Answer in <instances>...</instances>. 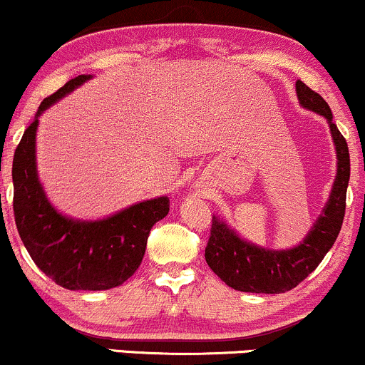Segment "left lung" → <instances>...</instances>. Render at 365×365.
I'll return each mask as SVG.
<instances>
[{"label":"left lung","mask_w":365,"mask_h":365,"mask_svg":"<svg viewBox=\"0 0 365 365\" xmlns=\"http://www.w3.org/2000/svg\"><path fill=\"white\" fill-rule=\"evenodd\" d=\"M304 110L324 116L336 150V177L329 199L302 242L290 249H266L242 238L223 217L212 215V228L206 247L207 266L233 290L249 293H284L304 282L319 266L333 247L345 216L346 187L350 180V154L346 140L333 123L328 103L304 82L295 83Z\"/></svg>","instance_id":"8db88e82"}]
</instances>
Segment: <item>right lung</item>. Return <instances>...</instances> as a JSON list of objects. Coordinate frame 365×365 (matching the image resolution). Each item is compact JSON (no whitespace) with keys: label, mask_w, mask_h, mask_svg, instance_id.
Instances as JSON below:
<instances>
[{"label":"right lung","mask_w":365,"mask_h":365,"mask_svg":"<svg viewBox=\"0 0 365 365\" xmlns=\"http://www.w3.org/2000/svg\"><path fill=\"white\" fill-rule=\"evenodd\" d=\"M92 75H78L46 98L14 156V212L32 261L66 290H110L139 269L150 228L170 211L166 195L142 200L101 220L63 215L46 195L37 173L36 135L41 115Z\"/></svg>","instance_id":"right-lung-1"}]
</instances>
